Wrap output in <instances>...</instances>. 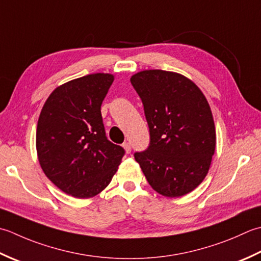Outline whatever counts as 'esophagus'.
<instances>
[{"mask_svg":"<svg viewBox=\"0 0 261 261\" xmlns=\"http://www.w3.org/2000/svg\"><path fill=\"white\" fill-rule=\"evenodd\" d=\"M123 147L125 148V151H126V153L127 154H129L130 152H132V146H130V144L129 143H127V142H125L124 144H123Z\"/></svg>","mask_w":261,"mask_h":261,"instance_id":"34e87169","label":"esophagus"}]
</instances>
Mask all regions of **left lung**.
<instances>
[{
  "label": "left lung",
  "instance_id": "8db88e82",
  "mask_svg": "<svg viewBox=\"0 0 261 261\" xmlns=\"http://www.w3.org/2000/svg\"><path fill=\"white\" fill-rule=\"evenodd\" d=\"M130 83L144 106L150 145L134 154L151 187L180 197L205 179L216 145L214 119L200 89L181 74L145 70Z\"/></svg>",
  "mask_w": 261,
  "mask_h": 261
}]
</instances>
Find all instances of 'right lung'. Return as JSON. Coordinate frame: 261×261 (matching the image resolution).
I'll return each mask as SVG.
<instances>
[{
	"label": "right lung",
	"mask_w": 261,
	"mask_h": 261,
	"mask_svg": "<svg viewBox=\"0 0 261 261\" xmlns=\"http://www.w3.org/2000/svg\"><path fill=\"white\" fill-rule=\"evenodd\" d=\"M114 75L94 73L57 87L38 119L36 147L42 171L57 188L90 198L110 184L125 150L106 136L101 103Z\"/></svg>",
	"instance_id": "1"
}]
</instances>
